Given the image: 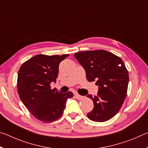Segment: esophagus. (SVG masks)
Segmentation results:
<instances>
[{"label": "esophagus", "instance_id": "34e87169", "mask_svg": "<svg viewBox=\"0 0 148 148\" xmlns=\"http://www.w3.org/2000/svg\"><path fill=\"white\" fill-rule=\"evenodd\" d=\"M75 97H76V99H78V100H81L84 98L83 96H81V95H79L77 93H75Z\"/></svg>", "mask_w": 148, "mask_h": 148}]
</instances>
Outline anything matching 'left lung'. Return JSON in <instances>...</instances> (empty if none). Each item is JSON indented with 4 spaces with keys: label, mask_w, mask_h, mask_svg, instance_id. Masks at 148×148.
Instances as JSON below:
<instances>
[{
    "label": "left lung",
    "mask_w": 148,
    "mask_h": 148,
    "mask_svg": "<svg viewBox=\"0 0 148 148\" xmlns=\"http://www.w3.org/2000/svg\"><path fill=\"white\" fill-rule=\"evenodd\" d=\"M74 57L86 71L87 81H96L99 87L97 96L87 95L94 103L88 118L96 122L112 118L123 104L128 88L129 72L123 60L102 49L79 51Z\"/></svg>",
    "instance_id": "obj_1"
}]
</instances>
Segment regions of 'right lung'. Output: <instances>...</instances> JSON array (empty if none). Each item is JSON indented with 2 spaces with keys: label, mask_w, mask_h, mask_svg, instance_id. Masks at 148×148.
<instances>
[{
  "label": "right lung",
  "mask_w": 148,
  "mask_h": 148,
  "mask_svg": "<svg viewBox=\"0 0 148 148\" xmlns=\"http://www.w3.org/2000/svg\"><path fill=\"white\" fill-rule=\"evenodd\" d=\"M69 56L39 54L23 62L19 70L17 86L20 99L42 122H53L61 117L67 99L73 97L71 91L62 93L50 86L51 82H56L60 62Z\"/></svg>",
  "instance_id": "1"
}]
</instances>
